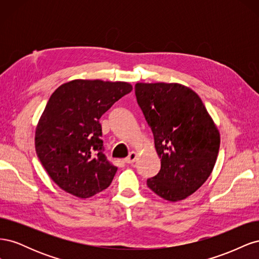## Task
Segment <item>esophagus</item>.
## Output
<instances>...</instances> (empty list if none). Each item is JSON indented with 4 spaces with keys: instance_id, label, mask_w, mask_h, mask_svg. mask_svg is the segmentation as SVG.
Instances as JSON below:
<instances>
[{
    "instance_id": "34e87169",
    "label": "esophagus",
    "mask_w": 259,
    "mask_h": 259,
    "mask_svg": "<svg viewBox=\"0 0 259 259\" xmlns=\"http://www.w3.org/2000/svg\"><path fill=\"white\" fill-rule=\"evenodd\" d=\"M136 159H137V152L132 151V152L128 154L127 158L125 159V162L128 163V164H132V163H134V162L136 161Z\"/></svg>"
}]
</instances>
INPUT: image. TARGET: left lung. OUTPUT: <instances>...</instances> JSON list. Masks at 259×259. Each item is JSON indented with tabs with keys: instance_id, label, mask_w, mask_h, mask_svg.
Wrapping results in <instances>:
<instances>
[{
	"instance_id": "obj_1",
	"label": "left lung",
	"mask_w": 259,
	"mask_h": 259,
	"mask_svg": "<svg viewBox=\"0 0 259 259\" xmlns=\"http://www.w3.org/2000/svg\"><path fill=\"white\" fill-rule=\"evenodd\" d=\"M135 95L150 126L161 169L147 186L164 200L189 197L206 182L221 136L198 94L178 83H136Z\"/></svg>"
}]
</instances>
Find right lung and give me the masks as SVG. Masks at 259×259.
Returning <instances> with one entry per match:
<instances>
[{
    "instance_id": "right-lung-1",
    "label": "right lung",
    "mask_w": 259,
    "mask_h": 259,
    "mask_svg": "<svg viewBox=\"0 0 259 259\" xmlns=\"http://www.w3.org/2000/svg\"><path fill=\"white\" fill-rule=\"evenodd\" d=\"M132 90L126 82L73 80L52 94L35 130V151L62 190L86 199L110 186L117 167L103 152L99 119Z\"/></svg>"
}]
</instances>
